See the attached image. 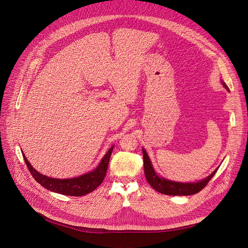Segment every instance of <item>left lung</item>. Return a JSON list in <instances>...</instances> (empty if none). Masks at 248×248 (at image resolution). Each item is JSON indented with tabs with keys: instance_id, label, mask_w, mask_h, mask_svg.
Listing matches in <instances>:
<instances>
[{
	"instance_id": "obj_1",
	"label": "left lung",
	"mask_w": 248,
	"mask_h": 248,
	"mask_svg": "<svg viewBox=\"0 0 248 248\" xmlns=\"http://www.w3.org/2000/svg\"><path fill=\"white\" fill-rule=\"evenodd\" d=\"M221 84L223 87L225 88L227 91H229L227 85L221 80ZM143 152V163H144V173H145V178L148 182V184L155 188V191L158 193H161L163 195H171V196H190L199 193L201 190L207 186L209 181L213 178V175L216 173L218 170L219 167L212 172L210 175H208L207 178L195 182V183H181V182H175V181H170L168 180L163 176L159 175L155 168L152 166V162L147 155V152L144 148H142Z\"/></svg>"
}]
</instances>
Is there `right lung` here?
<instances>
[{"label": "right lung", "mask_w": 248, "mask_h": 248, "mask_svg": "<svg viewBox=\"0 0 248 248\" xmlns=\"http://www.w3.org/2000/svg\"><path fill=\"white\" fill-rule=\"evenodd\" d=\"M114 145L107 151V153L104 155V157L101 159L100 163L97 166L95 170L92 171H89L85 174H81L77 178L73 179H55L47 176L45 174H42L38 172L36 170L33 169V167L24 155V153L22 151L23 157H24V161L26 162V166L28 167L31 174L37 183H39L42 186H44L47 190L51 192L62 194L65 196H76L80 197L87 195L91 192H93L103 183L105 175L107 173L109 160L112 155Z\"/></svg>", "instance_id": "add662e5"}]
</instances>
